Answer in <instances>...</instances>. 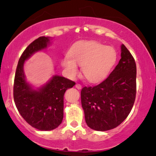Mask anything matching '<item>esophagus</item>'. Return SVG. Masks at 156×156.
Returning <instances> with one entry per match:
<instances>
[{"mask_svg": "<svg viewBox=\"0 0 156 156\" xmlns=\"http://www.w3.org/2000/svg\"><path fill=\"white\" fill-rule=\"evenodd\" d=\"M75 87L77 89H82V85L80 84H76L75 85Z\"/></svg>", "mask_w": 156, "mask_h": 156, "instance_id": "1", "label": "esophagus"}]
</instances>
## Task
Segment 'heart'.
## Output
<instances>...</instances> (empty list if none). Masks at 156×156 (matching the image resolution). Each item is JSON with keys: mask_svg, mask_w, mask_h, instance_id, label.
Returning a JSON list of instances; mask_svg holds the SVG:
<instances>
[{"mask_svg": "<svg viewBox=\"0 0 156 156\" xmlns=\"http://www.w3.org/2000/svg\"><path fill=\"white\" fill-rule=\"evenodd\" d=\"M116 59L112 47L95 41H81L72 47L62 65L68 77L74 78L78 74V65L82 66L83 75L89 82H97L108 75Z\"/></svg>", "mask_w": 156, "mask_h": 156, "instance_id": "heart-1", "label": "heart"}]
</instances>
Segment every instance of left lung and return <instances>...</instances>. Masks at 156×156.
<instances>
[{"label":"left lung","mask_w":156,"mask_h":156,"mask_svg":"<svg viewBox=\"0 0 156 156\" xmlns=\"http://www.w3.org/2000/svg\"><path fill=\"white\" fill-rule=\"evenodd\" d=\"M119 64L100 84L85 87L81 101L85 121L90 129L105 131L120 125L131 112L136 93V65L124 44Z\"/></svg>","instance_id":"8db88e82"}]
</instances>
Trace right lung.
Listing matches in <instances>:
<instances>
[{"mask_svg":"<svg viewBox=\"0 0 156 156\" xmlns=\"http://www.w3.org/2000/svg\"><path fill=\"white\" fill-rule=\"evenodd\" d=\"M50 37H40L29 44L19 59L13 85L16 106L23 119L31 126L40 131H51L61 124L63 119L64 94L75 82L54 75L45 84L34 89L24 74L25 62L35 52L46 49Z\"/></svg>","mask_w":156,"mask_h":156,"instance_id":"obj_1","label":"right lung"}]
</instances>
